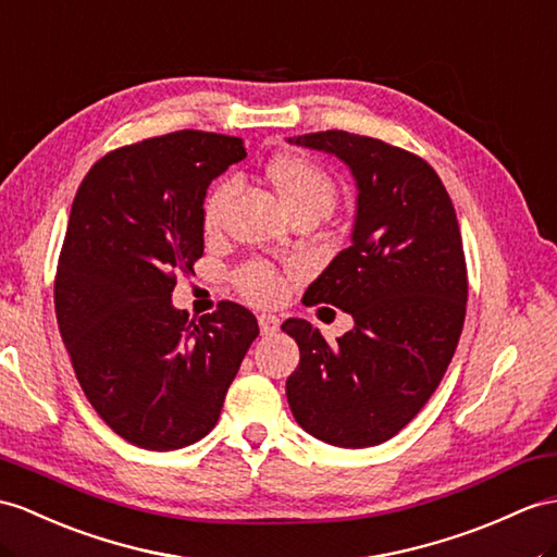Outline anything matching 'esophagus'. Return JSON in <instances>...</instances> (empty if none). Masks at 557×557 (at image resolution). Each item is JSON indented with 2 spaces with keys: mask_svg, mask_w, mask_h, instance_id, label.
Wrapping results in <instances>:
<instances>
[{
  "mask_svg": "<svg viewBox=\"0 0 557 557\" xmlns=\"http://www.w3.org/2000/svg\"><path fill=\"white\" fill-rule=\"evenodd\" d=\"M257 321H260L262 335H274L278 331V325H281V319L274 317V314H260V317H257Z\"/></svg>",
  "mask_w": 557,
  "mask_h": 557,
  "instance_id": "34e87169",
  "label": "esophagus"
}]
</instances>
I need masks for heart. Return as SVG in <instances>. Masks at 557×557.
<instances>
[{
    "mask_svg": "<svg viewBox=\"0 0 557 557\" xmlns=\"http://www.w3.org/2000/svg\"><path fill=\"white\" fill-rule=\"evenodd\" d=\"M269 184L276 188V194L290 214L300 210H321L329 214L337 200V184L323 165L314 158L288 153L278 156L264 170ZM234 196L232 182H220L210 188V194L202 200L200 220L202 232L214 234L222 226L224 210ZM236 288L255 305H271L283 295V276L267 262H248L236 271Z\"/></svg>",
    "mask_w": 557,
    "mask_h": 557,
    "instance_id": "b5f03b06",
    "label": "heart"
}]
</instances>
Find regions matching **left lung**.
Masks as SVG:
<instances>
[{"instance_id":"1","label":"left lung","mask_w":557,"mask_h":557,"mask_svg":"<svg viewBox=\"0 0 557 557\" xmlns=\"http://www.w3.org/2000/svg\"><path fill=\"white\" fill-rule=\"evenodd\" d=\"M295 144L335 153L357 180L351 246L302 297L347 311L355 329L331 345L305 319L283 323L300 347L286 395L309 435L363 449L409 425L449 369L468 302L463 238L440 174L420 156L343 129Z\"/></svg>"}]
</instances>
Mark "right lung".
I'll list each match as a JSON object with an SVG mask.
<instances>
[{
  "mask_svg": "<svg viewBox=\"0 0 557 557\" xmlns=\"http://www.w3.org/2000/svg\"><path fill=\"white\" fill-rule=\"evenodd\" d=\"M243 158L238 137L182 129L106 153L75 194L53 281L59 331L94 411L141 449L206 437L260 335L236 302L188 321L170 300L202 257L210 182Z\"/></svg>",
  "mask_w": 557,
  "mask_h": 557,
  "instance_id": "add662e5",
  "label": "right lung"
}]
</instances>
